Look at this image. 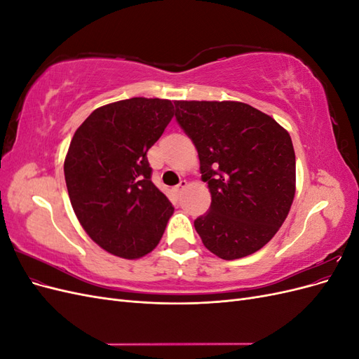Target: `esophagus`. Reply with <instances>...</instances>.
Returning a JSON list of instances; mask_svg holds the SVG:
<instances>
[{
  "label": "esophagus",
  "mask_w": 359,
  "mask_h": 359,
  "mask_svg": "<svg viewBox=\"0 0 359 359\" xmlns=\"http://www.w3.org/2000/svg\"><path fill=\"white\" fill-rule=\"evenodd\" d=\"M186 186H187V181H186V180H181L178 186L175 187V193H177V194H181V191H182L184 189H186Z\"/></svg>",
  "instance_id": "1"
}]
</instances>
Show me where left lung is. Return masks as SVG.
Listing matches in <instances>:
<instances>
[{"label": "left lung", "instance_id": "left-lung-1", "mask_svg": "<svg viewBox=\"0 0 359 359\" xmlns=\"http://www.w3.org/2000/svg\"><path fill=\"white\" fill-rule=\"evenodd\" d=\"M198 149L211 206L194 220L203 245L224 260L262 248L295 196V151L276 119L240 102H175Z\"/></svg>", "mask_w": 359, "mask_h": 359}]
</instances>
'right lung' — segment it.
<instances>
[{
    "mask_svg": "<svg viewBox=\"0 0 359 359\" xmlns=\"http://www.w3.org/2000/svg\"><path fill=\"white\" fill-rule=\"evenodd\" d=\"M173 116L170 100L133 99L95 109L64 161L70 202L85 232L124 259L156 248L173 206L151 181L147 157Z\"/></svg>",
    "mask_w": 359,
    "mask_h": 359,
    "instance_id": "right-lung-1",
    "label": "right lung"
}]
</instances>
